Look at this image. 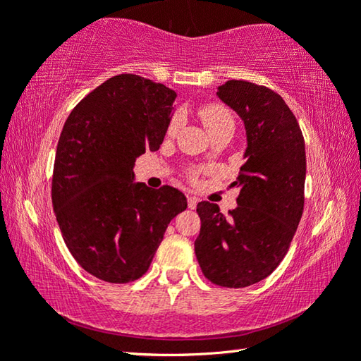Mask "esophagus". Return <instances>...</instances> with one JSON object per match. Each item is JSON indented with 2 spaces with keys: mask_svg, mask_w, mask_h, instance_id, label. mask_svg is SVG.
Masks as SVG:
<instances>
[{
  "mask_svg": "<svg viewBox=\"0 0 361 361\" xmlns=\"http://www.w3.org/2000/svg\"><path fill=\"white\" fill-rule=\"evenodd\" d=\"M197 202H199V199L194 197V195H189V197H188V207L191 210H194L195 207H197Z\"/></svg>",
  "mask_w": 361,
  "mask_h": 361,
  "instance_id": "1",
  "label": "esophagus"
}]
</instances>
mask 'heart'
<instances>
[{"label": "heart", "mask_w": 361, "mask_h": 361, "mask_svg": "<svg viewBox=\"0 0 361 361\" xmlns=\"http://www.w3.org/2000/svg\"><path fill=\"white\" fill-rule=\"evenodd\" d=\"M199 116L202 119L205 129L209 133L215 132L218 129H223V127H234V119H232V114L229 113L228 108H224L219 103H209V105H204L199 109ZM180 127V119L173 118L170 122L167 133L169 135H175L176 130Z\"/></svg>", "instance_id": "obj_1"}]
</instances>
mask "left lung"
Masks as SVG:
<instances>
[{
  "instance_id": "left-lung-1",
  "label": "left lung",
  "mask_w": 361,
  "mask_h": 361,
  "mask_svg": "<svg viewBox=\"0 0 361 361\" xmlns=\"http://www.w3.org/2000/svg\"><path fill=\"white\" fill-rule=\"evenodd\" d=\"M216 95L245 126V164L232 183L240 194L228 218L216 204H197L194 252L212 283L243 288L271 276L288 252L304 210L305 146L295 114L274 90L232 79Z\"/></svg>"
}]
</instances>
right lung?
<instances>
[{
    "mask_svg": "<svg viewBox=\"0 0 361 361\" xmlns=\"http://www.w3.org/2000/svg\"><path fill=\"white\" fill-rule=\"evenodd\" d=\"M175 99L151 79L113 76L78 103L60 133L54 212L73 258L105 282L142 277L169 223L188 207L178 189L133 181L135 159L162 145Z\"/></svg>",
    "mask_w": 361,
    "mask_h": 361,
    "instance_id": "obj_1",
    "label": "right lung"
}]
</instances>
